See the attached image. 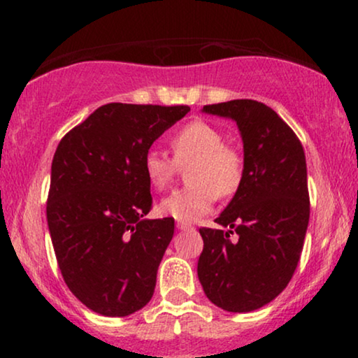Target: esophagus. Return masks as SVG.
Instances as JSON below:
<instances>
[{
	"instance_id": "obj_1",
	"label": "esophagus",
	"mask_w": 358,
	"mask_h": 358,
	"mask_svg": "<svg viewBox=\"0 0 358 358\" xmlns=\"http://www.w3.org/2000/svg\"><path fill=\"white\" fill-rule=\"evenodd\" d=\"M176 229L178 231H188V229H193L192 224H188V222H176Z\"/></svg>"
}]
</instances>
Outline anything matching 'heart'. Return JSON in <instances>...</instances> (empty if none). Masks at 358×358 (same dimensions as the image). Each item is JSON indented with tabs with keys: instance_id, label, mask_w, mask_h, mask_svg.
Masks as SVG:
<instances>
[{
	"instance_id": "obj_1",
	"label": "heart",
	"mask_w": 358,
	"mask_h": 358,
	"mask_svg": "<svg viewBox=\"0 0 358 358\" xmlns=\"http://www.w3.org/2000/svg\"><path fill=\"white\" fill-rule=\"evenodd\" d=\"M222 131L205 121H192L176 131L170 145L173 159L158 150H148L143 170L156 190H165L180 168H188L192 187L176 190L159 202V212L180 222H195L212 210L217 195L225 199L239 190L244 158L224 145Z\"/></svg>"
}]
</instances>
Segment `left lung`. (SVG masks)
I'll return each instance as SVG.
<instances>
[{
    "mask_svg": "<svg viewBox=\"0 0 358 358\" xmlns=\"http://www.w3.org/2000/svg\"><path fill=\"white\" fill-rule=\"evenodd\" d=\"M202 113L232 119L244 145V178L215 222L200 229V285L215 306L248 313L268 305L296 269L310 220L306 158L289 126L266 104L236 99ZM236 231L237 240H231Z\"/></svg>",
    "mask_w": 358,
    "mask_h": 358,
    "instance_id": "left-lung-1",
    "label": "left lung"
}]
</instances>
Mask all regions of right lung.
I'll list each match as a JSON object with an SVG mask.
<instances>
[{"label": "right lung", "mask_w": 358, "mask_h": 358, "mask_svg": "<svg viewBox=\"0 0 358 358\" xmlns=\"http://www.w3.org/2000/svg\"><path fill=\"white\" fill-rule=\"evenodd\" d=\"M188 106H101L57 146L47 222L65 285L89 310L127 316L148 305L175 220L151 210L143 159Z\"/></svg>", "instance_id": "obj_1"}]
</instances>
